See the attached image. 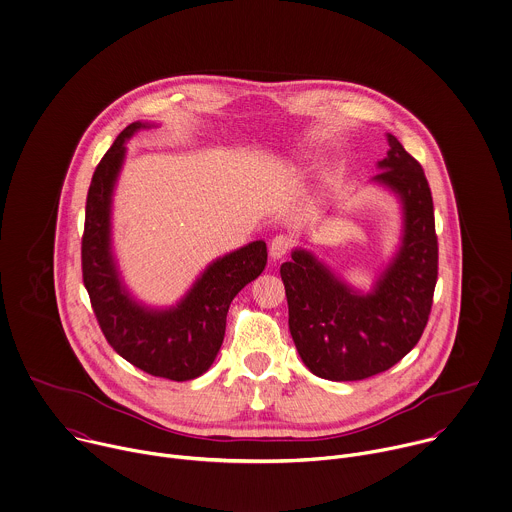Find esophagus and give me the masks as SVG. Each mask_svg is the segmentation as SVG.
<instances>
[{
  "label": "esophagus",
  "mask_w": 512,
  "mask_h": 512,
  "mask_svg": "<svg viewBox=\"0 0 512 512\" xmlns=\"http://www.w3.org/2000/svg\"><path fill=\"white\" fill-rule=\"evenodd\" d=\"M292 246H294V240H292L290 236L278 234V236H274L272 242H270V256H272L274 260H280V258H284V256L292 250Z\"/></svg>",
  "instance_id": "1"
}]
</instances>
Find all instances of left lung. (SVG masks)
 <instances>
[{"instance_id":"obj_1","label":"left lung","mask_w":512,"mask_h":512,"mask_svg":"<svg viewBox=\"0 0 512 512\" xmlns=\"http://www.w3.org/2000/svg\"><path fill=\"white\" fill-rule=\"evenodd\" d=\"M376 182L404 206L402 246L372 294H356L304 250L280 266L288 326L302 362L326 380H364L400 362L420 340L438 278L434 206L422 166L386 134Z\"/></svg>"}]
</instances>
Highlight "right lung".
Instances as JSON below:
<instances>
[{
    "label": "right lung",
    "mask_w": 512,
    "mask_h": 512,
    "mask_svg": "<svg viewBox=\"0 0 512 512\" xmlns=\"http://www.w3.org/2000/svg\"><path fill=\"white\" fill-rule=\"evenodd\" d=\"M144 128L130 124L104 154L86 200L82 276L108 344L136 368L176 382L204 374L224 340L234 296L266 266L262 240L216 260L188 296L170 310H146L124 290L110 252V202L126 154V140Z\"/></svg>",
    "instance_id": "1"
}]
</instances>
